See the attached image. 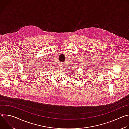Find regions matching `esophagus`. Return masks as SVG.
Segmentation results:
<instances>
[{
	"mask_svg": "<svg viewBox=\"0 0 129 129\" xmlns=\"http://www.w3.org/2000/svg\"><path fill=\"white\" fill-rule=\"evenodd\" d=\"M63 67V64H62V63H60V64H59V65H58V68L59 69H62Z\"/></svg>",
	"mask_w": 129,
	"mask_h": 129,
	"instance_id": "obj_1",
	"label": "esophagus"
}]
</instances>
